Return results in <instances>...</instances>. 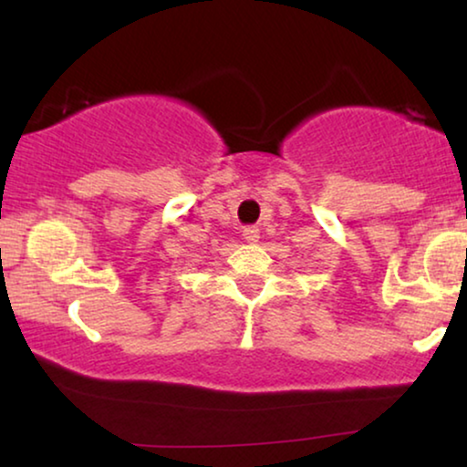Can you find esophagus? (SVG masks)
<instances>
[{
    "label": "esophagus",
    "mask_w": 467,
    "mask_h": 467,
    "mask_svg": "<svg viewBox=\"0 0 467 467\" xmlns=\"http://www.w3.org/2000/svg\"><path fill=\"white\" fill-rule=\"evenodd\" d=\"M242 235H244L246 242H257L259 240V227L257 225H246L242 229Z\"/></svg>",
    "instance_id": "obj_1"
}]
</instances>
